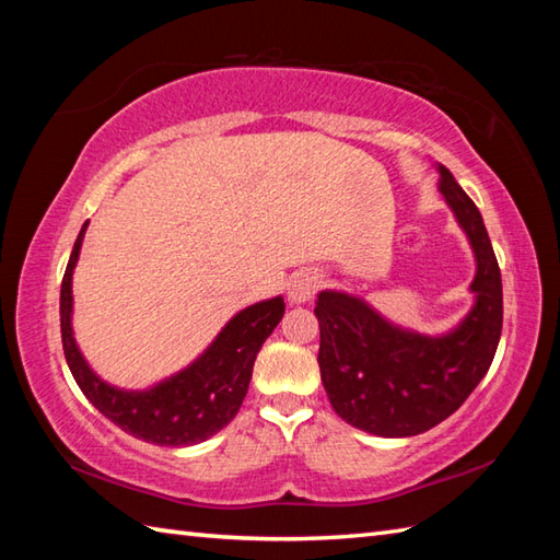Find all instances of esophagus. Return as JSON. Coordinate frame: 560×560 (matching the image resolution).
I'll return each mask as SVG.
<instances>
[{
  "label": "esophagus",
  "instance_id": "esophagus-1",
  "mask_svg": "<svg viewBox=\"0 0 560 560\" xmlns=\"http://www.w3.org/2000/svg\"><path fill=\"white\" fill-rule=\"evenodd\" d=\"M319 287V277L315 271H299L293 273V277L289 279V287H287V293H289V301L293 305H301V303H307L313 301V295Z\"/></svg>",
  "mask_w": 560,
  "mask_h": 560
}]
</instances>
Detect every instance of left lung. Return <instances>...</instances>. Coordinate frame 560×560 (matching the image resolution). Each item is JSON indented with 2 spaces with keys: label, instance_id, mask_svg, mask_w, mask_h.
<instances>
[{
  "label": "left lung",
  "instance_id": "1",
  "mask_svg": "<svg viewBox=\"0 0 560 560\" xmlns=\"http://www.w3.org/2000/svg\"><path fill=\"white\" fill-rule=\"evenodd\" d=\"M438 192L464 231L477 261L474 303L443 335H421L380 315L361 295L317 293L319 375L343 421L383 438L431 431L455 413L483 375L501 341L503 283L477 205L443 163Z\"/></svg>",
  "mask_w": 560,
  "mask_h": 560
}]
</instances>
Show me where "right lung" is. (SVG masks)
Returning <instances> with one entry per match:
<instances>
[{"label": "right lung", "mask_w": 560, "mask_h": 560, "mask_svg": "<svg viewBox=\"0 0 560 560\" xmlns=\"http://www.w3.org/2000/svg\"><path fill=\"white\" fill-rule=\"evenodd\" d=\"M86 229L89 221L83 223L71 249L62 291H59V325H62V347L71 375L93 407L105 419L120 425L125 433L161 447L205 443L207 438L229 425L241 409L261 343L287 311L283 299L273 295V299L243 307L192 363L171 377L159 380L156 385L147 389L115 387L105 383L83 359L74 339V327H71V315H74L71 279H74Z\"/></svg>", "instance_id": "1"}]
</instances>
